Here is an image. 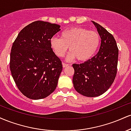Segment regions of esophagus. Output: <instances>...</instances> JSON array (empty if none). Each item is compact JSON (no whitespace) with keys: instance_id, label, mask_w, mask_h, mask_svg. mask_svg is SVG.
Segmentation results:
<instances>
[{"instance_id":"34e87169","label":"esophagus","mask_w":131,"mask_h":131,"mask_svg":"<svg viewBox=\"0 0 131 131\" xmlns=\"http://www.w3.org/2000/svg\"><path fill=\"white\" fill-rule=\"evenodd\" d=\"M62 64H63V68H66V67H68V66H69L68 64L65 63H63Z\"/></svg>"}]
</instances>
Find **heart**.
Returning a JSON list of instances; mask_svg holds the SVG:
<instances>
[{
  "mask_svg": "<svg viewBox=\"0 0 131 131\" xmlns=\"http://www.w3.org/2000/svg\"><path fill=\"white\" fill-rule=\"evenodd\" d=\"M100 42V37L97 31L73 27L63 31L61 38L52 37L50 46L57 57H63L69 47V59L76 58L78 61H85L95 55Z\"/></svg>",
  "mask_w": 131,
  "mask_h": 131,
  "instance_id": "b5f03b06",
  "label": "heart"
}]
</instances>
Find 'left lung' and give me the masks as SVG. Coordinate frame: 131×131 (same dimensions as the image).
<instances>
[{
  "label": "left lung",
  "instance_id": "8db88e82",
  "mask_svg": "<svg viewBox=\"0 0 131 131\" xmlns=\"http://www.w3.org/2000/svg\"><path fill=\"white\" fill-rule=\"evenodd\" d=\"M101 37L99 52L83 63L73 64V82L82 95L94 97L103 94L115 81L117 73L118 48L113 36L92 21Z\"/></svg>",
  "mask_w": 131,
  "mask_h": 131
}]
</instances>
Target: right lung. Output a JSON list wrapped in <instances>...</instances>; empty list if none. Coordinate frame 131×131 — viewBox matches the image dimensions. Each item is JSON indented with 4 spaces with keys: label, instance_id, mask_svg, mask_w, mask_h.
<instances>
[{
    "label": "right lung",
    "instance_id": "right-lung-1",
    "mask_svg": "<svg viewBox=\"0 0 131 131\" xmlns=\"http://www.w3.org/2000/svg\"><path fill=\"white\" fill-rule=\"evenodd\" d=\"M57 24L36 21L25 26L13 42L10 68L19 91L34 100L55 91L62 63L53 52L50 39L60 31Z\"/></svg>",
    "mask_w": 131,
    "mask_h": 131
}]
</instances>
